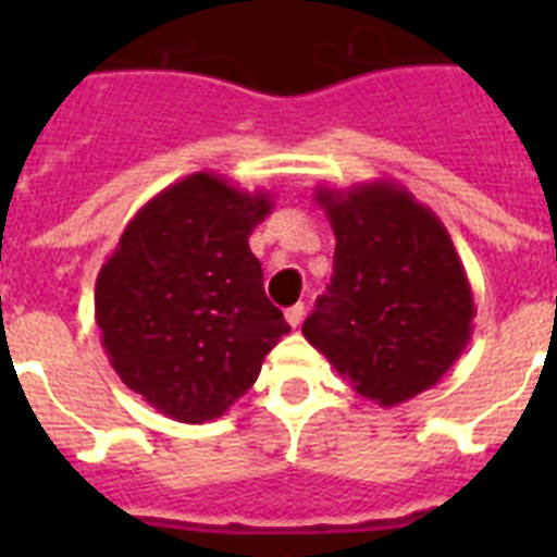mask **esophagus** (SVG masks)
<instances>
[{
    "mask_svg": "<svg viewBox=\"0 0 557 557\" xmlns=\"http://www.w3.org/2000/svg\"><path fill=\"white\" fill-rule=\"evenodd\" d=\"M284 318H287V323L289 326H301V321H304V304H293V307L287 309V312H284Z\"/></svg>",
    "mask_w": 557,
    "mask_h": 557,
    "instance_id": "esophagus-1",
    "label": "esophagus"
}]
</instances>
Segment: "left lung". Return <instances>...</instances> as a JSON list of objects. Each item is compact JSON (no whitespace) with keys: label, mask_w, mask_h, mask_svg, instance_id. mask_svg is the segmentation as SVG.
Segmentation results:
<instances>
[{"label":"left lung","mask_w":557,"mask_h":557,"mask_svg":"<svg viewBox=\"0 0 557 557\" xmlns=\"http://www.w3.org/2000/svg\"><path fill=\"white\" fill-rule=\"evenodd\" d=\"M334 275L304 323L359 396L396 407L441 382L469 346L474 295L449 231L396 181L318 186Z\"/></svg>","instance_id":"1"}]
</instances>
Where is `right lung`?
Returning <instances> with one entry per match:
<instances>
[{
	"mask_svg": "<svg viewBox=\"0 0 557 557\" xmlns=\"http://www.w3.org/2000/svg\"><path fill=\"white\" fill-rule=\"evenodd\" d=\"M273 209L214 172L147 200L95 287V321L122 385L181 424L223 416L289 332L248 236Z\"/></svg>",
	"mask_w": 557,
	"mask_h": 557,
	"instance_id": "1",
	"label": "right lung"
}]
</instances>
